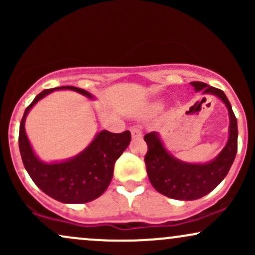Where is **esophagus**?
Returning <instances> with one entry per match:
<instances>
[{
	"label": "esophagus",
	"mask_w": 255,
	"mask_h": 255,
	"mask_svg": "<svg viewBox=\"0 0 255 255\" xmlns=\"http://www.w3.org/2000/svg\"><path fill=\"white\" fill-rule=\"evenodd\" d=\"M130 133L133 139H140V137H141V130H140V128L136 127V126H133V127L130 128Z\"/></svg>",
	"instance_id": "esophagus-1"
}]
</instances>
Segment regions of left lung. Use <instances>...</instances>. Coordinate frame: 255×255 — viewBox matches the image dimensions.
I'll use <instances>...</instances> for the list:
<instances>
[{"instance_id":"left-lung-1","label":"left lung","mask_w":255,"mask_h":255,"mask_svg":"<svg viewBox=\"0 0 255 255\" xmlns=\"http://www.w3.org/2000/svg\"><path fill=\"white\" fill-rule=\"evenodd\" d=\"M191 85L195 91L217 96L227 105L230 118L229 139L221 153L211 162L192 164L172 157L156 131L146 134L145 164L148 180L157 192L176 200H195L213 191L228 175L238 152V121L225 93L200 81H192Z\"/></svg>"}]
</instances>
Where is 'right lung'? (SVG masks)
Masks as SVG:
<instances>
[{
  "label": "right lung",
  "mask_w": 255,
  "mask_h": 255,
  "mask_svg": "<svg viewBox=\"0 0 255 255\" xmlns=\"http://www.w3.org/2000/svg\"><path fill=\"white\" fill-rule=\"evenodd\" d=\"M55 90H72L92 98L87 91L74 86L44 90L26 108L20 122L19 148L22 163L38 188L64 204H84L95 200L111 182L114 165L130 141V131L110 133L102 130L85 150L72 159L60 163H44L32 150L25 131V119L38 101Z\"/></svg>",
  "instance_id": "add662e5"
}]
</instances>
